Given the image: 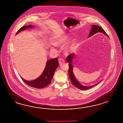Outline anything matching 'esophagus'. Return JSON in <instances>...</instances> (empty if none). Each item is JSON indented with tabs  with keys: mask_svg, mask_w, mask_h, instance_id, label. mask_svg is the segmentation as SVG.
Here are the masks:
<instances>
[{
	"mask_svg": "<svg viewBox=\"0 0 123 123\" xmlns=\"http://www.w3.org/2000/svg\"><path fill=\"white\" fill-rule=\"evenodd\" d=\"M58 62H59V63L60 65H62L63 63L65 62V60L64 59H63V58H59L58 59Z\"/></svg>",
	"mask_w": 123,
	"mask_h": 123,
	"instance_id": "esophagus-1",
	"label": "esophagus"
}]
</instances>
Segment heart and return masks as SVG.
Segmentation results:
<instances>
[{
  "label": "heart",
  "mask_w": 123,
  "mask_h": 123,
  "mask_svg": "<svg viewBox=\"0 0 123 123\" xmlns=\"http://www.w3.org/2000/svg\"><path fill=\"white\" fill-rule=\"evenodd\" d=\"M68 39V36H64L55 40V41L54 42V44L56 45H61L65 43L66 42H67ZM73 45L71 43L70 44L66 46H65L64 48L65 52L67 53L70 52L73 49Z\"/></svg>",
  "instance_id": "b5f03b06"
}]
</instances>
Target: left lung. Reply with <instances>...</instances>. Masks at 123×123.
I'll return each instance as SVG.
<instances>
[{"instance_id":"8db88e82","label":"left lung","mask_w":123,"mask_h":123,"mask_svg":"<svg viewBox=\"0 0 123 123\" xmlns=\"http://www.w3.org/2000/svg\"><path fill=\"white\" fill-rule=\"evenodd\" d=\"M97 32H102L104 35H106L107 37H109L108 35L106 34V33L104 29H102V27H101L100 26H98V25H92L91 30L90 31L88 38L92 37L93 35H94V34L96 33ZM74 54L72 53L70 55H68L66 58L67 62L69 63V64H68V66H69L68 75H69V76L72 84H73L74 86H76V87L78 88L79 89L82 90H87V89L91 88L93 86L97 85V84H95L91 86H83L80 84L78 80H76V79L73 73V65L72 64H73V60L74 58ZM99 82H98V83H99Z\"/></svg>"}]
</instances>
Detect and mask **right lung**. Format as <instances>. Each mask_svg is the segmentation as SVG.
I'll return each mask as SVG.
<instances>
[{
	"instance_id": "obj_1",
	"label": "right lung",
	"mask_w": 123,
	"mask_h": 123,
	"mask_svg": "<svg viewBox=\"0 0 123 123\" xmlns=\"http://www.w3.org/2000/svg\"><path fill=\"white\" fill-rule=\"evenodd\" d=\"M32 26L31 25L25 26L21 27L19 30L16 34L20 31L29 28H31ZM59 65L58 58L47 61L44 70L42 74L38 78L31 81H28L21 77L22 80L27 85L36 88H43L48 86L50 83L51 80L53 77L55 70Z\"/></svg>"
}]
</instances>
